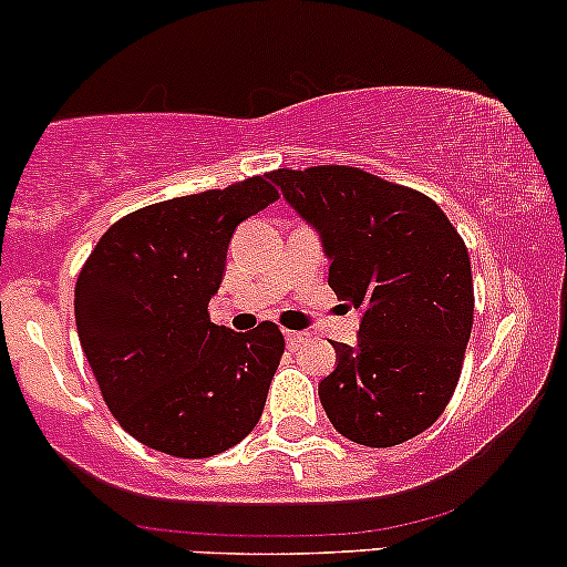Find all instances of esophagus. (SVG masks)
<instances>
[{
    "mask_svg": "<svg viewBox=\"0 0 567 567\" xmlns=\"http://www.w3.org/2000/svg\"><path fill=\"white\" fill-rule=\"evenodd\" d=\"M306 338H309V336L301 333V330H288V333H285V341H288V347H292V349L301 347Z\"/></svg>",
    "mask_w": 567,
    "mask_h": 567,
    "instance_id": "esophagus-1",
    "label": "esophagus"
}]
</instances>
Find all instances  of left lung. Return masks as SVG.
<instances>
[{"instance_id": "left-lung-1", "label": "left lung", "mask_w": 567, "mask_h": 567, "mask_svg": "<svg viewBox=\"0 0 567 567\" xmlns=\"http://www.w3.org/2000/svg\"><path fill=\"white\" fill-rule=\"evenodd\" d=\"M320 231L330 288L362 311L357 347L333 343L320 400L336 432L392 447L440 419L472 333L474 288L464 239L437 202L360 167L269 173Z\"/></svg>"}]
</instances>
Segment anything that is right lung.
<instances>
[{"instance_id":"add662e5","label":"right lung","mask_w":567,"mask_h":567,"mask_svg":"<svg viewBox=\"0 0 567 567\" xmlns=\"http://www.w3.org/2000/svg\"><path fill=\"white\" fill-rule=\"evenodd\" d=\"M269 175L141 207L84 261L76 333L120 426L154 451L207 458L261 419L285 338L275 322L234 333L207 303L234 229L277 202Z\"/></svg>"}]
</instances>
